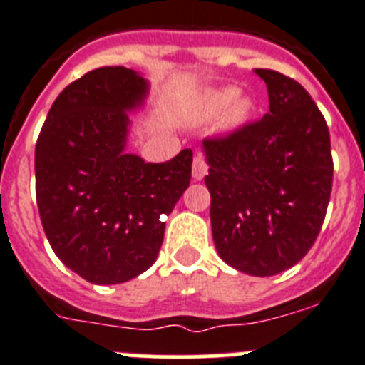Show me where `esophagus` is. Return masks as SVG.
<instances>
[{"label":"esophagus","instance_id":"obj_1","mask_svg":"<svg viewBox=\"0 0 365 365\" xmlns=\"http://www.w3.org/2000/svg\"><path fill=\"white\" fill-rule=\"evenodd\" d=\"M207 168L210 167H207L204 155L202 154L195 155V159H192V178H195V180H202V178L207 174Z\"/></svg>","mask_w":365,"mask_h":365}]
</instances>
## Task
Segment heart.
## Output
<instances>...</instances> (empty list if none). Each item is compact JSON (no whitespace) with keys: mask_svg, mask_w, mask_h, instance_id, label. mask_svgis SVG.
<instances>
[{"mask_svg":"<svg viewBox=\"0 0 365 365\" xmlns=\"http://www.w3.org/2000/svg\"><path fill=\"white\" fill-rule=\"evenodd\" d=\"M235 98L234 88H220V91H213L206 96V113L207 115H213V113H219L220 109H225L228 106V111H226V122L232 125L241 124V122L249 116L250 113V102L247 98Z\"/></svg>","mask_w":365,"mask_h":365,"instance_id":"obj_1","label":"heart"}]
</instances>
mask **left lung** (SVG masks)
<instances>
[{"label": "left lung", "mask_w": 365, "mask_h": 365, "mask_svg": "<svg viewBox=\"0 0 365 365\" xmlns=\"http://www.w3.org/2000/svg\"><path fill=\"white\" fill-rule=\"evenodd\" d=\"M269 113L228 135L204 139L217 252L254 277H272L304 258L323 226L334 163L319 107L295 79L256 68Z\"/></svg>", "instance_id": "left-lung-1"}]
</instances>
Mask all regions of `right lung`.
I'll return each mask as SVG.
<instances>
[{"label": "right lung", "instance_id": "1", "mask_svg": "<svg viewBox=\"0 0 365 365\" xmlns=\"http://www.w3.org/2000/svg\"><path fill=\"white\" fill-rule=\"evenodd\" d=\"M148 83L124 66L76 79L51 106L35 146L36 206L57 258L93 284H122L155 262L165 217L191 182L192 150L165 163L125 154Z\"/></svg>", "mask_w": 365, "mask_h": 365}]
</instances>
